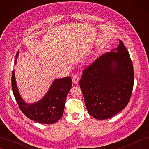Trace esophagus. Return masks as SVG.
I'll list each match as a JSON object with an SVG mask.
<instances>
[{
    "instance_id": "obj_1",
    "label": "esophagus",
    "mask_w": 149,
    "mask_h": 149,
    "mask_svg": "<svg viewBox=\"0 0 149 149\" xmlns=\"http://www.w3.org/2000/svg\"><path fill=\"white\" fill-rule=\"evenodd\" d=\"M79 76L78 74H74L73 76V82L74 84H77L79 82Z\"/></svg>"
}]
</instances>
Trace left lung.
<instances>
[{"mask_svg": "<svg viewBox=\"0 0 149 149\" xmlns=\"http://www.w3.org/2000/svg\"><path fill=\"white\" fill-rule=\"evenodd\" d=\"M79 84L87 110L94 118L109 119L124 109L131 97L134 69L123 42L119 40L118 48L86 68Z\"/></svg>", "mask_w": 149, "mask_h": 149, "instance_id": "obj_1", "label": "left lung"}]
</instances>
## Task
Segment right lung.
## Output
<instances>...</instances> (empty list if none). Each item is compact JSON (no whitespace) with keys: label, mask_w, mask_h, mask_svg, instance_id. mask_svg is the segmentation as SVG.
Masks as SVG:
<instances>
[{"label":"right lung","mask_w":149,"mask_h":149,"mask_svg":"<svg viewBox=\"0 0 149 149\" xmlns=\"http://www.w3.org/2000/svg\"><path fill=\"white\" fill-rule=\"evenodd\" d=\"M19 55L16 53L15 62ZM70 77L57 79L53 81L47 94L37 102L29 104L22 100L18 91L14 71L12 74V88L18 105L24 114L30 119L42 124H53L63 116L67 94L71 88Z\"/></svg>","instance_id":"obj_1"}]
</instances>
